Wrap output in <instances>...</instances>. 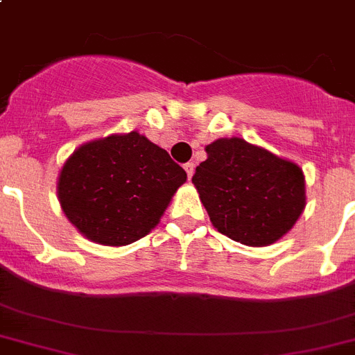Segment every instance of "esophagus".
I'll use <instances>...</instances> for the list:
<instances>
[{
  "label": "esophagus",
  "mask_w": 355,
  "mask_h": 355,
  "mask_svg": "<svg viewBox=\"0 0 355 355\" xmlns=\"http://www.w3.org/2000/svg\"><path fill=\"white\" fill-rule=\"evenodd\" d=\"M184 169H186L187 178H193V173H195V164H193V162H187V164H184Z\"/></svg>",
  "instance_id": "obj_1"
}]
</instances>
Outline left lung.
Instances as JSON below:
<instances>
[{"instance_id":"8db88e82","label":"left lung","mask_w":355,"mask_h":355,"mask_svg":"<svg viewBox=\"0 0 355 355\" xmlns=\"http://www.w3.org/2000/svg\"><path fill=\"white\" fill-rule=\"evenodd\" d=\"M193 184L214 229L246 246L279 241L306 209V178L295 162L239 137L205 146Z\"/></svg>"}]
</instances>
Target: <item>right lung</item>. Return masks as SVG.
Wrapping results in <instances>:
<instances>
[{"label":"right lung","mask_w":355,"mask_h":355,"mask_svg":"<svg viewBox=\"0 0 355 355\" xmlns=\"http://www.w3.org/2000/svg\"><path fill=\"white\" fill-rule=\"evenodd\" d=\"M186 171L139 132L76 148L60 169L57 195L67 220L87 239L125 246L152 232Z\"/></svg>","instance_id":"right-lung-1"}]
</instances>
